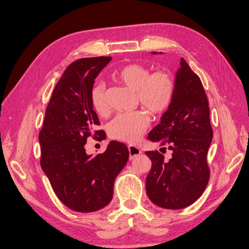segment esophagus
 <instances>
[{"label":"esophagus","instance_id":"obj_1","mask_svg":"<svg viewBox=\"0 0 249 249\" xmlns=\"http://www.w3.org/2000/svg\"><path fill=\"white\" fill-rule=\"evenodd\" d=\"M128 150H129V159H133L136 156H139L140 154H142L141 149H139L138 147H135V146H129V147H128Z\"/></svg>","mask_w":249,"mask_h":249}]
</instances>
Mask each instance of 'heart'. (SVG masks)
Returning a JSON list of instances; mask_svg holds the SVG:
<instances>
[{"instance_id": "heart-1", "label": "heart", "mask_w": 249, "mask_h": 249, "mask_svg": "<svg viewBox=\"0 0 249 249\" xmlns=\"http://www.w3.org/2000/svg\"><path fill=\"white\" fill-rule=\"evenodd\" d=\"M117 81L134 91L135 99L153 115H161L173 103L176 93L174 77L165 71L151 73L149 68L140 64H129L115 71ZM94 110L99 115L107 114V97L103 84L94 86L91 93ZM150 124L148 115L142 110L120 114L108 124L110 138L126 142H135L145 133Z\"/></svg>"}]
</instances>
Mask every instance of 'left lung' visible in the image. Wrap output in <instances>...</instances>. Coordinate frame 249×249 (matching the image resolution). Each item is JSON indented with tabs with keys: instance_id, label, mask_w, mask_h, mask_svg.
Instances as JSON below:
<instances>
[{
	"instance_id": "obj_1",
	"label": "left lung",
	"mask_w": 249,
	"mask_h": 249,
	"mask_svg": "<svg viewBox=\"0 0 249 249\" xmlns=\"http://www.w3.org/2000/svg\"><path fill=\"white\" fill-rule=\"evenodd\" d=\"M153 53H157L153 52ZM176 93L148 140L166 146L172 157L147 151L152 167L146 179L150 200L164 209H183L202 196L210 178L207 154L213 138L209 102L199 77L181 59ZM166 147L160 151L166 150Z\"/></svg>"
}]
</instances>
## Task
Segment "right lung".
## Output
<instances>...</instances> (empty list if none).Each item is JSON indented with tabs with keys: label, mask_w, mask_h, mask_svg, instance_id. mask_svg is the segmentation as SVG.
Instances as JSON below:
<instances>
[{
	"label": "right lung",
	"mask_w": 249,
	"mask_h": 249,
	"mask_svg": "<svg viewBox=\"0 0 249 249\" xmlns=\"http://www.w3.org/2000/svg\"><path fill=\"white\" fill-rule=\"evenodd\" d=\"M110 57L79 59L67 67L49 102L39 142L40 164L61 202L69 209L98 211L113 198L114 183L129 158L126 145L111 141L95 156L86 153L87 139H106L93 109L94 79Z\"/></svg>",
	"instance_id": "add662e5"
}]
</instances>
